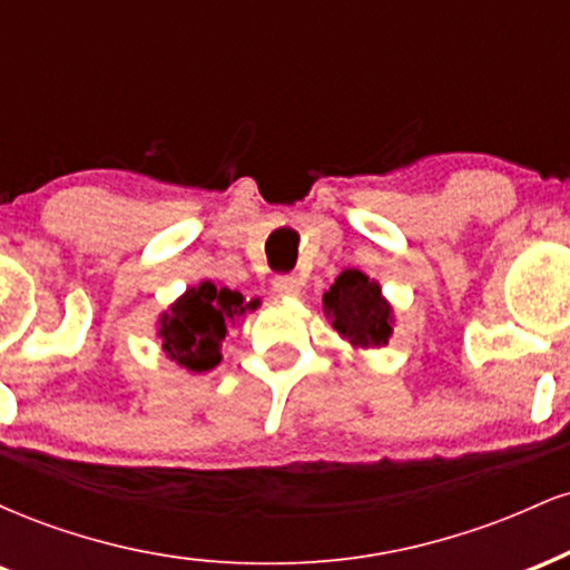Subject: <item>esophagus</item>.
I'll list each match as a JSON object with an SVG mask.
<instances>
[{
  "mask_svg": "<svg viewBox=\"0 0 570 570\" xmlns=\"http://www.w3.org/2000/svg\"><path fill=\"white\" fill-rule=\"evenodd\" d=\"M299 289H303V281L294 276V273H284V276H276V281H273V292L278 297H297Z\"/></svg>",
  "mask_w": 570,
  "mask_h": 570,
  "instance_id": "esophagus-1",
  "label": "esophagus"
}]
</instances>
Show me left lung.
<instances>
[{
  "label": "left lung",
  "instance_id": "left-lung-1",
  "mask_svg": "<svg viewBox=\"0 0 570 570\" xmlns=\"http://www.w3.org/2000/svg\"><path fill=\"white\" fill-rule=\"evenodd\" d=\"M332 326L358 348H381L391 337V305L381 286L358 271H343L324 294Z\"/></svg>",
  "mask_w": 570,
  "mask_h": 570
}]
</instances>
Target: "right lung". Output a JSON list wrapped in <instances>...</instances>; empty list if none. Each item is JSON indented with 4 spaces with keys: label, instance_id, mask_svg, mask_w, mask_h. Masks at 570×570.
<instances>
[{
    "label": "right lung",
    "instance_id": "add662e5",
    "mask_svg": "<svg viewBox=\"0 0 570 570\" xmlns=\"http://www.w3.org/2000/svg\"><path fill=\"white\" fill-rule=\"evenodd\" d=\"M257 305V299L244 305V294L240 292L227 289V286H214L212 281H203L195 289H187L185 297L176 299L171 313H163V351L176 364L193 372L217 367L227 324L235 316H244L248 307L254 311Z\"/></svg>",
    "mask_w": 570,
    "mask_h": 570
}]
</instances>
